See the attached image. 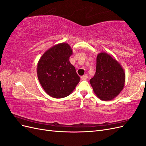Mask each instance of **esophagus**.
<instances>
[{
    "instance_id": "obj_1",
    "label": "esophagus",
    "mask_w": 146,
    "mask_h": 146,
    "mask_svg": "<svg viewBox=\"0 0 146 146\" xmlns=\"http://www.w3.org/2000/svg\"><path fill=\"white\" fill-rule=\"evenodd\" d=\"M87 78H88V76H87L86 74L85 75V76H83L81 77V79L82 80H86Z\"/></svg>"
}]
</instances>
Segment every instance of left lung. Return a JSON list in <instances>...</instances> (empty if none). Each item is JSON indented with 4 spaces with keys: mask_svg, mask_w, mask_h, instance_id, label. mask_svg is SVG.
Wrapping results in <instances>:
<instances>
[{
    "mask_svg": "<svg viewBox=\"0 0 146 146\" xmlns=\"http://www.w3.org/2000/svg\"><path fill=\"white\" fill-rule=\"evenodd\" d=\"M124 70L114 57L105 52L97 56L96 72L90 80L95 94L102 100L114 99L125 85Z\"/></svg>",
    "mask_w": 146,
    "mask_h": 146,
    "instance_id": "8db88e82",
    "label": "left lung"
}]
</instances>
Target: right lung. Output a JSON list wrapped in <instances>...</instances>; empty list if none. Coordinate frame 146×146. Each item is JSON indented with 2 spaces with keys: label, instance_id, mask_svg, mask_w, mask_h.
<instances>
[{
  "label": "right lung",
  "instance_id": "right-lung-1",
  "mask_svg": "<svg viewBox=\"0 0 146 146\" xmlns=\"http://www.w3.org/2000/svg\"><path fill=\"white\" fill-rule=\"evenodd\" d=\"M72 49L66 42L46 50L38 61L37 75L46 93L54 98H63L72 93L80 82L74 66L70 63Z\"/></svg>",
  "mask_w": 146,
  "mask_h": 146
}]
</instances>
